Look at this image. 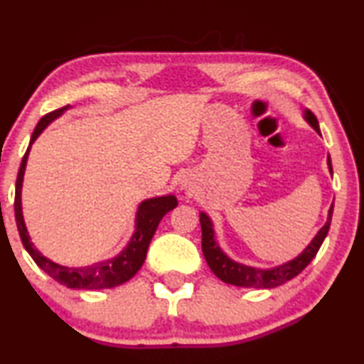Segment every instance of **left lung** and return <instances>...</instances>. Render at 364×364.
Returning <instances> with one entry per match:
<instances>
[{
	"mask_svg": "<svg viewBox=\"0 0 364 364\" xmlns=\"http://www.w3.org/2000/svg\"><path fill=\"white\" fill-rule=\"evenodd\" d=\"M305 117L306 121L310 122V126L320 134V127H318L315 114L311 111H306ZM328 167H330V172L333 173L330 157H328ZM331 215H333V205L330 208V212H328V220L325 225L320 228V232L316 233V237L313 238L310 245L305 248V252L300 253L295 260L288 262L282 267L270 268V270H260V268L245 267L242 265V263L230 260V258L220 250V247L217 245L215 238H213V228H212L210 218H208L205 213H200L203 257H205L210 270L215 273L222 282L230 283V285L245 287V288H273V287L283 285V283L291 280V278H295L298 273L305 270L308 263L315 258L318 250H320L323 240H325V237L328 235V230H330Z\"/></svg>",
	"mask_w": 364,
	"mask_h": 364,
	"instance_id": "left-lung-1",
	"label": "left lung"
}]
</instances>
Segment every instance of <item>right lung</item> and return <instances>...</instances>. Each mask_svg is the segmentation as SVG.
Wrapping results in <instances>:
<instances>
[{
  "label": "right lung",
  "instance_id": "add662e5",
  "mask_svg": "<svg viewBox=\"0 0 364 364\" xmlns=\"http://www.w3.org/2000/svg\"><path fill=\"white\" fill-rule=\"evenodd\" d=\"M68 106L56 111L48 112L46 116L41 117V121L38 122V126L34 127V132L29 141V147L36 141V137L43 132V129L48 126L53 119L66 111ZM29 147L26 149V154L23 156L21 166H19L18 177H16V192H14V217H16V225L19 237L24 248H26L29 255L36 265L48 273L49 277L54 278L61 285H66L68 288H79V290H101V288H112L121 285V283L131 280V278L139 272V268L142 267L144 260H146L149 243H151L154 233L157 230L159 222L162 220V217L167 212H171L172 208L177 207V198L173 196L166 197H157V198H149L144 200L139 205L137 218H136V232L129 242V245L119 253L116 258L107 262L96 263L92 267H84V268H68L61 267L58 263L48 260L46 257H43L36 248L33 247L31 240H29L28 230L24 227L23 220V212H21V183L24 176V167H26Z\"/></svg>",
  "mask_w": 364,
  "mask_h": 364
}]
</instances>
